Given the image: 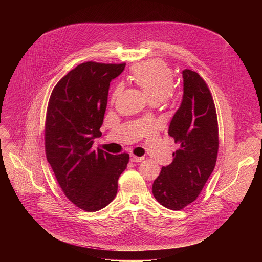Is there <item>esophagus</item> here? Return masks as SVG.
<instances>
[{"mask_svg":"<svg viewBox=\"0 0 262 262\" xmlns=\"http://www.w3.org/2000/svg\"><path fill=\"white\" fill-rule=\"evenodd\" d=\"M130 159H131L132 162H141L142 160H144V157H138V156H136L134 154H131Z\"/></svg>","mask_w":262,"mask_h":262,"instance_id":"34e87169","label":"esophagus"}]
</instances>
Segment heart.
<instances>
[{"label":"heart","mask_w":262,"mask_h":262,"mask_svg":"<svg viewBox=\"0 0 262 262\" xmlns=\"http://www.w3.org/2000/svg\"><path fill=\"white\" fill-rule=\"evenodd\" d=\"M131 77L143 91L149 101H160L167 96L174 85L173 73L170 68L161 60H150L134 67ZM121 88L118 85L113 94L115 98Z\"/></svg>","instance_id":"heart-1"}]
</instances>
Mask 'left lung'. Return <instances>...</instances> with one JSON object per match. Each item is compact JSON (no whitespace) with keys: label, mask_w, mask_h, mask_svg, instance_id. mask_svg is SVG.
I'll return each mask as SVG.
<instances>
[{"label":"left lung","mask_w":262,"mask_h":262,"mask_svg":"<svg viewBox=\"0 0 262 262\" xmlns=\"http://www.w3.org/2000/svg\"><path fill=\"white\" fill-rule=\"evenodd\" d=\"M184 97L168 129L179 149L152 185L156 201L179 211L196 200L218 156L219 129L212 94L202 76L183 71Z\"/></svg>","instance_id":"1"}]
</instances>
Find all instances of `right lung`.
<instances>
[{"mask_svg":"<svg viewBox=\"0 0 262 262\" xmlns=\"http://www.w3.org/2000/svg\"><path fill=\"white\" fill-rule=\"evenodd\" d=\"M126 63L86 61L54 86L47 106L44 144L47 161L67 198L79 209L96 212L108 206L118 190L129 154L92 149L108 102L111 80Z\"/></svg>","mask_w":262,"mask_h":262,"instance_id":"obj_1","label":"right lung"}]
</instances>
